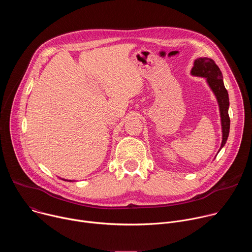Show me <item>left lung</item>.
I'll return each instance as SVG.
<instances>
[{
  "label": "left lung",
  "instance_id": "8db88e82",
  "mask_svg": "<svg viewBox=\"0 0 252 252\" xmlns=\"http://www.w3.org/2000/svg\"><path fill=\"white\" fill-rule=\"evenodd\" d=\"M191 75L196 77H202L206 79V82L217 96L220 113L221 118V127H222V142L220 151L224 147L229 134L230 127V119L228 116V107H229V98L228 93L223 84V77L221 70L214 63L213 60L208 58H198L194 61L193 67L191 68ZM219 151V153H220Z\"/></svg>",
  "mask_w": 252,
  "mask_h": 252
}]
</instances>
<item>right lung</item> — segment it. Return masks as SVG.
<instances>
[{
	"label": "right lung",
	"instance_id": "1",
	"mask_svg": "<svg viewBox=\"0 0 252 252\" xmlns=\"http://www.w3.org/2000/svg\"><path fill=\"white\" fill-rule=\"evenodd\" d=\"M63 181H65V179H63ZM67 182H71V181H67Z\"/></svg>",
	"mask_w": 252,
	"mask_h": 252
}]
</instances>
